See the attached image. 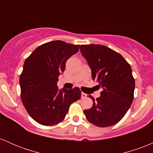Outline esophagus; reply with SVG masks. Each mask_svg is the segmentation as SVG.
<instances>
[{"label": "esophagus", "instance_id": "obj_1", "mask_svg": "<svg viewBox=\"0 0 153 153\" xmlns=\"http://www.w3.org/2000/svg\"><path fill=\"white\" fill-rule=\"evenodd\" d=\"M87 97V94H84V93H82L81 94V98L82 99H85Z\"/></svg>", "mask_w": 153, "mask_h": 153}]
</instances>
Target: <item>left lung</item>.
<instances>
[{"label":"left lung","mask_w":153,"mask_h":153,"mask_svg":"<svg viewBox=\"0 0 153 153\" xmlns=\"http://www.w3.org/2000/svg\"><path fill=\"white\" fill-rule=\"evenodd\" d=\"M80 52L91 70V76L103 89L93 106L84 110L89 122L100 127L114 125L131 106L135 87L131 66L111 49L101 45H80Z\"/></svg>","instance_id":"1"}]
</instances>
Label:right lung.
Returning <instances> with one entry per match:
<instances>
[{
	"label": "right lung",
	"mask_w": 153,
	"mask_h": 153,
	"mask_svg": "<svg viewBox=\"0 0 153 153\" xmlns=\"http://www.w3.org/2000/svg\"><path fill=\"white\" fill-rule=\"evenodd\" d=\"M80 45L52 41L40 45L24 62L19 79L22 103L29 116L45 126L62 122L69 107L81 97L79 88L59 90L58 77Z\"/></svg>",
	"instance_id": "1"
}]
</instances>
